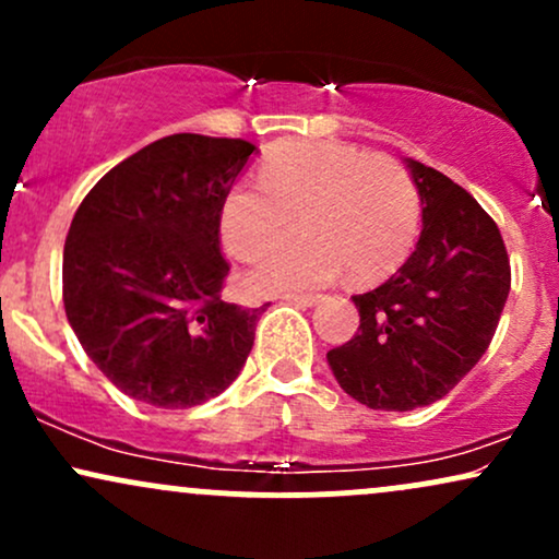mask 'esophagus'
<instances>
[{
    "label": "esophagus",
    "mask_w": 559,
    "mask_h": 559,
    "mask_svg": "<svg viewBox=\"0 0 559 559\" xmlns=\"http://www.w3.org/2000/svg\"><path fill=\"white\" fill-rule=\"evenodd\" d=\"M284 299L292 301V305H299V307H312L323 299V294H286Z\"/></svg>",
    "instance_id": "obj_1"
}]
</instances>
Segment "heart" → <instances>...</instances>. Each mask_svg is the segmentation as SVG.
I'll return each mask as SVG.
<instances>
[{"label": "heart", "mask_w": 559, "mask_h": 559, "mask_svg": "<svg viewBox=\"0 0 559 559\" xmlns=\"http://www.w3.org/2000/svg\"><path fill=\"white\" fill-rule=\"evenodd\" d=\"M260 189L234 186L221 204V239L234 258L258 260L243 292L286 294L342 273L355 284L386 278L413 252L420 194L402 163L336 141L278 146L260 168Z\"/></svg>", "instance_id": "obj_1"}]
</instances>
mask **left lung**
I'll list each match as a JSON object with an SVG mask.
<instances>
[{
    "label": "left lung",
    "instance_id": "obj_1",
    "mask_svg": "<svg viewBox=\"0 0 559 559\" xmlns=\"http://www.w3.org/2000/svg\"><path fill=\"white\" fill-rule=\"evenodd\" d=\"M423 204L407 262L352 297L360 329L329 365L352 400L407 413L449 394L489 349L510 294V258L497 223L463 186L404 159Z\"/></svg>",
    "mask_w": 559,
    "mask_h": 559
}]
</instances>
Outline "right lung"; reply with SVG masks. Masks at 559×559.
Instances as JSON below:
<instances>
[{"label":"right lung","mask_w":559,"mask_h":559,"mask_svg":"<svg viewBox=\"0 0 559 559\" xmlns=\"http://www.w3.org/2000/svg\"><path fill=\"white\" fill-rule=\"evenodd\" d=\"M258 146L173 133L99 178L70 223L62 301L92 362L123 394L186 409L223 394L260 310L221 299V204Z\"/></svg>","instance_id":"right-lung-1"}]
</instances>
